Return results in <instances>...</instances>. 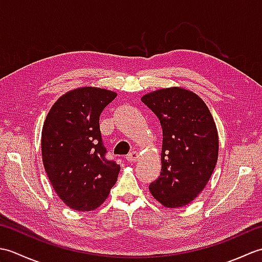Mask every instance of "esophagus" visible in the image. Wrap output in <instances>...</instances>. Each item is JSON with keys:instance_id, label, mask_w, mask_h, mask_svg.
Returning a JSON list of instances; mask_svg holds the SVG:
<instances>
[{"instance_id": "obj_1", "label": "esophagus", "mask_w": 262, "mask_h": 262, "mask_svg": "<svg viewBox=\"0 0 262 262\" xmlns=\"http://www.w3.org/2000/svg\"><path fill=\"white\" fill-rule=\"evenodd\" d=\"M138 159H140V154H138L137 151H133L126 155V160L128 162H136Z\"/></svg>"}]
</instances>
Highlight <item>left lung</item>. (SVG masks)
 I'll use <instances>...</instances> for the list:
<instances>
[{
	"instance_id": "1",
	"label": "left lung",
	"mask_w": 262,
	"mask_h": 262,
	"mask_svg": "<svg viewBox=\"0 0 262 262\" xmlns=\"http://www.w3.org/2000/svg\"><path fill=\"white\" fill-rule=\"evenodd\" d=\"M163 132L160 177L149 185L164 207L177 208L196 198L209 181L219 158V134L207 105L179 86L142 97Z\"/></svg>"
}]
</instances>
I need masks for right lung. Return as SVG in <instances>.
<instances>
[{
	"mask_svg": "<svg viewBox=\"0 0 262 262\" xmlns=\"http://www.w3.org/2000/svg\"><path fill=\"white\" fill-rule=\"evenodd\" d=\"M117 97L105 89L83 86L63 94L43 122L41 155L58 197L75 210L98 208L118 178L120 165L105 159L99 118Z\"/></svg>",
	"mask_w": 262,
	"mask_h": 262,
	"instance_id": "add662e5",
	"label": "right lung"
}]
</instances>
